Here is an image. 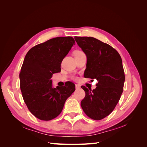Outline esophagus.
Listing matches in <instances>:
<instances>
[{"label":"esophagus","instance_id":"obj_1","mask_svg":"<svg viewBox=\"0 0 147 147\" xmlns=\"http://www.w3.org/2000/svg\"><path fill=\"white\" fill-rule=\"evenodd\" d=\"M75 88H76L77 90H78V89L80 88V86L79 84H75Z\"/></svg>","mask_w":147,"mask_h":147}]
</instances>
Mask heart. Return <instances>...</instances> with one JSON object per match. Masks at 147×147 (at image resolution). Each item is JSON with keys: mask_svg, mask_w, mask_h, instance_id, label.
Listing matches in <instances>:
<instances>
[{"mask_svg": "<svg viewBox=\"0 0 147 147\" xmlns=\"http://www.w3.org/2000/svg\"><path fill=\"white\" fill-rule=\"evenodd\" d=\"M83 53V52H82V51H77L75 53H75Z\"/></svg>", "mask_w": 147, "mask_h": 147, "instance_id": "heart-1", "label": "heart"}]
</instances>
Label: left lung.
Wrapping results in <instances>:
<instances>
[{
	"label": "left lung",
	"instance_id": "1",
	"mask_svg": "<svg viewBox=\"0 0 147 147\" xmlns=\"http://www.w3.org/2000/svg\"><path fill=\"white\" fill-rule=\"evenodd\" d=\"M75 40L87 57L84 78L98 81L93 90L81 86L86 94L81 107L88 117L100 120L112 112L123 91L121 57L115 49L94 37H75Z\"/></svg>",
	"mask_w": 147,
	"mask_h": 147
}]
</instances>
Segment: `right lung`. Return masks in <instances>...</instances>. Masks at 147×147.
Listing matches in <instances>:
<instances>
[{
	"mask_svg": "<svg viewBox=\"0 0 147 147\" xmlns=\"http://www.w3.org/2000/svg\"><path fill=\"white\" fill-rule=\"evenodd\" d=\"M74 45L72 37L53 38L32 47L24 57L20 73L22 96L30 113L40 119L58 116L75 90L70 82L53 88L51 80L53 74L61 72V63Z\"/></svg>",
	"mask_w": 147,
	"mask_h": 147,
	"instance_id": "1",
	"label": "right lung"
}]
</instances>
